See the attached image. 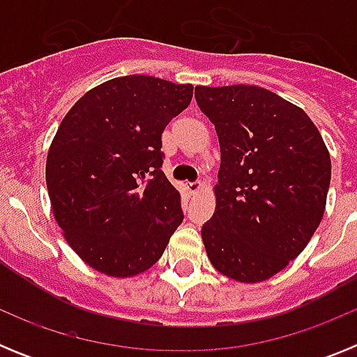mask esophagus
<instances>
[{"label": "esophagus", "instance_id": "1", "mask_svg": "<svg viewBox=\"0 0 357 357\" xmlns=\"http://www.w3.org/2000/svg\"><path fill=\"white\" fill-rule=\"evenodd\" d=\"M185 189H188V191H189V193H191V195L198 193V191H200V189H202V182H200V181L188 182V184H185Z\"/></svg>", "mask_w": 357, "mask_h": 357}]
</instances>
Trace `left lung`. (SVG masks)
<instances>
[{
	"label": "left lung",
	"instance_id": "8db88e82",
	"mask_svg": "<svg viewBox=\"0 0 357 357\" xmlns=\"http://www.w3.org/2000/svg\"><path fill=\"white\" fill-rule=\"evenodd\" d=\"M216 128V209L202 227L218 272L245 284L284 270L326 213L331 157L301 107L257 85L195 89Z\"/></svg>",
	"mask_w": 357,
	"mask_h": 357
}]
</instances>
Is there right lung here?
<instances>
[{
  "label": "right lung",
  "mask_w": 357,
  "mask_h": 357,
  "mask_svg": "<svg viewBox=\"0 0 357 357\" xmlns=\"http://www.w3.org/2000/svg\"><path fill=\"white\" fill-rule=\"evenodd\" d=\"M191 98V84L128 75L87 91L59 125L46 159L53 216L100 273L146 272L184 220L160 169V135Z\"/></svg>",
  "instance_id": "obj_1"
}]
</instances>
